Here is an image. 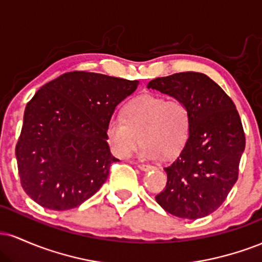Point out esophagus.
<instances>
[{"instance_id":"obj_1","label":"esophagus","mask_w":262,"mask_h":262,"mask_svg":"<svg viewBox=\"0 0 262 262\" xmlns=\"http://www.w3.org/2000/svg\"><path fill=\"white\" fill-rule=\"evenodd\" d=\"M138 169L141 171H150L154 169V166H151V165H148V164H138Z\"/></svg>"}]
</instances>
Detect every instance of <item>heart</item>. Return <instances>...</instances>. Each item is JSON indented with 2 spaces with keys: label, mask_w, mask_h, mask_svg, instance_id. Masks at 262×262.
<instances>
[{
  "label": "heart",
  "mask_w": 262,
  "mask_h": 262,
  "mask_svg": "<svg viewBox=\"0 0 262 262\" xmlns=\"http://www.w3.org/2000/svg\"><path fill=\"white\" fill-rule=\"evenodd\" d=\"M189 129L191 113L182 101L145 95L129 102L123 116L112 114L106 134L111 150L118 158H129L140 138V158L156 160L161 155L171 158L179 154L188 139Z\"/></svg>",
  "instance_id": "1"
}]
</instances>
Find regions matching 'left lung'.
I'll return each mask as SVG.
<instances>
[{"label":"left lung","instance_id":"1","mask_svg":"<svg viewBox=\"0 0 262 262\" xmlns=\"http://www.w3.org/2000/svg\"><path fill=\"white\" fill-rule=\"evenodd\" d=\"M148 89L182 101L191 113L185 146L155 200L179 218H203L218 209L237 180L245 134L235 104L207 75L194 71L158 77Z\"/></svg>","mask_w":262,"mask_h":262}]
</instances>
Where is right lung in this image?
Returning a JSON list of instances; mask_svg holds the SVG:
<instances>
[{
  "label": "right lung",
  "mask_w": 262,
  "mask_h": 262,
  "mask_svg": "<svg viewBox=\"0 0 262 262\" xmlns=\"http://www.w3.org/2000/svg\"><path fill=\"white\" fill-rule=\"evenodd\" d=\"M139 81L74 71L45 83L27 103L16 146L20 183L41 207L66 210L102 187L114 158L107 122Z\"/></svg>",
  "instance_id": "right-lung-1"
}]
</instances>
